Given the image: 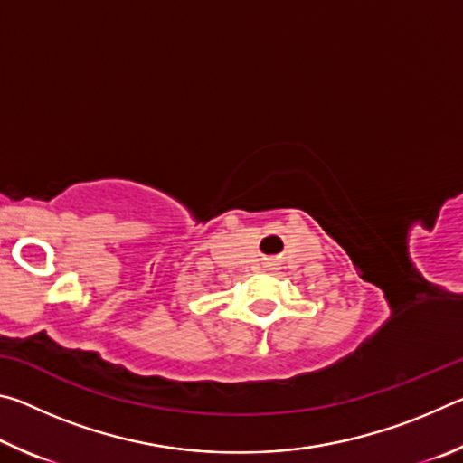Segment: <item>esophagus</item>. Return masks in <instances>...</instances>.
Listing matches in <instances>:
<instances>
[{
    "mask_svg": "<svg viewBox=\"0 0 463 463\" xmlns=\"http://www.w3.org/2000/svg\"><path fill=\"white\" fill-rule=\"evenodd\" d=\"M273 265V261H265V268H271Z\"/></svg>",
    "mask_w": 463,
    "mask_h": 463,
    "instance_id": "obj_1",
    "label": "esophagus"
}]
</instances>
